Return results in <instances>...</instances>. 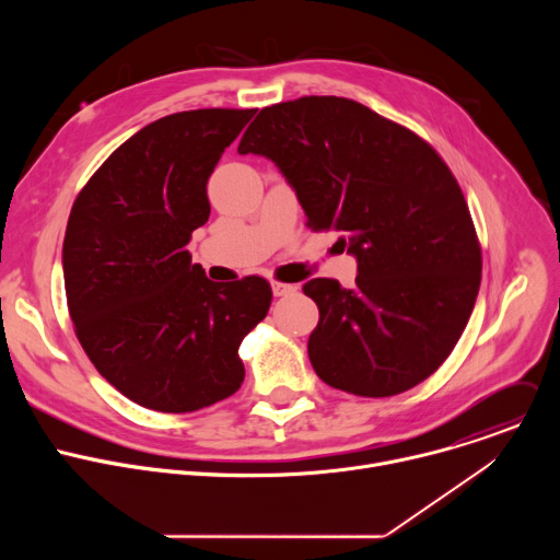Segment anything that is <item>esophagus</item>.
I'll list each match as a JSON object with an SVG mask.
<instances>
[{"mask_svg": "<svg viewBox=\"0 0 560 560\" xmlns=\"http://www.w3.org/2000/svg\"><path fill=\"white\" fill-rule=\"evenodd\" d=\"M296 292L294 283H281V281H272V294L275 296H290Z\"/></svg>", "mask_w": 560, "mask_h": 560, "instance_id": "1", "label": "esophagus"}]
</instances>
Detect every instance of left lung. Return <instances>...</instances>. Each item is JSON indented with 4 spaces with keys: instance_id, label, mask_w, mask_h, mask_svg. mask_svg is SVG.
<instances>
[{
    "instance_id": "left-lung-1",
    "label": "left lung",
    "mask_w": 560,
    "mask_h": 560,
    "mask_svg": "<svg viewBox=\"0 0 560 560\" xmlns=\"http://www.w3.org/2000/svg\"><path fill=\"white\" fill-rule=\"evenodd\" d=\"M294 190L312 230H339L357 285L310 279L307 357L328 385L394 396L425 381L460 339L481 285V246L436 150L346 97L264 108L238 143Z\"/></svg>"
}]
</instances>
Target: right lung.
<instances>
[{
  "mask_svg": "<svg viewBox=\"0 0 560 560\" xmlns=\"http://www.w3.org/2000/svg\"><path fill=\"white\" fill-rule=\"evenodd\" d=\"M257 110L203 108L124 141L72 203L63 285L79 343L130 401L168 415L244 383V337L266 318L261 277L210 281L186 246L210 217L208 179Z\"/></svg>",
  "mask_w": 560,
  "mask_h": 560,
  "instance_id": "add662e5",
  "label": "right lung"
}]
</instances>
